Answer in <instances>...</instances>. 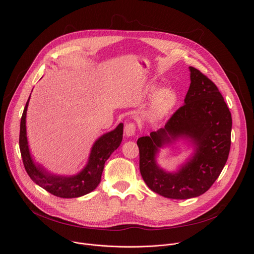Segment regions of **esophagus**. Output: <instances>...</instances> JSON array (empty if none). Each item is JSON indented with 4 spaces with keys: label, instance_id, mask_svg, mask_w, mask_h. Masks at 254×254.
<instances>
[{
    "label": "esophagus",
    "instance_id": "34e87169",
    "mask_svg": "<svg viewBox=\"0 0 254 254\" xmlns=\"http://www.w3.org/2000/svg\"><path fill=\"white\" fill-rule=\"evenodd\" d=\"M135 132V126L134 124L132 123H128L126 125L125 127V133L127 135V136H132Z\"/></svg>",
    "mask_w": 254,
    "mask_h": 254
}]
</instances>
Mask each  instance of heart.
Here are the masks:
<instances>
[{"mask_svg":"<svg viewBox=\"0 0 254 254\" xmlns=\"http://www.w3.org/2000/svg\"><path fill=\"white\" fill-rule=\"evenodd\" d=\"M143 95L152 97L149 104L147 117L149 120L158 122L166 118L177 103V94L171 88H162L156 83H148L143 88Z\"/></svg>","mask_w":254,"mask_h":254,"instance_id":"heart-1","label":"heart"}]
</instances>
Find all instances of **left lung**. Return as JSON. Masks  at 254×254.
Returning <instances> with one entry per match:
<instances>
[{
	"instance_id": "left-lung-1",
	"label": "left lung",
	"mask_w": 254,
	"mask_h": 254,
	"mask_svg": "<svg viewBox=\"0 0 254 254\" xmlns=\"http://www.w3.org/2000/svg\"><path fill=\"white\" fill-rule=\"evenodd\" d=\"M190 87L184 104L165 127L137 139L139 171L148 187L170 199H190L204 194L222 172L230 151L232 119L217 86L190 66ZM182 138L194 152L177 171L156 163L159 149Z\"/></svg>"
}]
</instances>
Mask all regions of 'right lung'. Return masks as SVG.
<instances>
[{"instance_id": "add662e5", "label": "right lung", "mask_w": 254, "mask_h": 254, "mask_svg": "<svg viewBox=\"0 0 254 254\" xmlns=\"http://www.w3.org/2000/svg\"><path fill=\"white\" fill-rule=\"evenodd\" d=\"M30 96L22 115L19 137L23 164L29 177L34 183L60 198H77L92 192L100 183L105 162L120 147L123 140L124 125L120 124L114 130L103 133L94 141L85 167L76 175L52 174L41 165L36 164L30 153L26 129V115Z\"/></svg>"}]
</instances>
